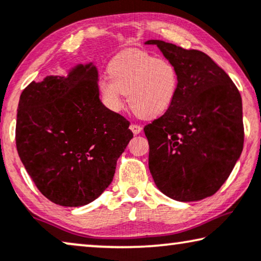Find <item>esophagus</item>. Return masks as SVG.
Masks as SVG:
<instances>
[{
	"mask_svg": "<svg viewBox=\"0 0 261 261\" xmlns=\"http://www.w3.org/2000/svg\"><path fill=\"white\" fill-rule=\"evenodd\" d=\"M129 128H130V130L133 132L134 134H139L140 132H141V126H140V124H138V123H130V126H129Z\"/></svg>",
	"mask_w": 261,
	"mask_h": 261,
	"instance_id": "obj_1",
	"label": "esophagus"
}]
</instances>
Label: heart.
<instances>
[{
  "mask_svg": "<svg viewBox=\"0 0 261 261\" xmlns=\"http://www.w3.org/2000/svg\"><path fill=\"white\" fill-rule=\"evenodd\" d=\"M109 77L101 79L99 89L103 103L120 111L123 94L140 118L154 119L168 111L179 89L176 67L166 59L129 49L119 53L108 65Z\"/></svg>",
  "mask_w": 261,
  "mask_h": 261,
  "instance_id": "1",
  "label": "heart"
}]
</instances>
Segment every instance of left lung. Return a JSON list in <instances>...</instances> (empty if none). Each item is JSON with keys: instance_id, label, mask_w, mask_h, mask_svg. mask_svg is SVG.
Here are the masks:
<instances>
[{"instance_id": "8db88e82", "label": "left lung", "mask_w": 261, "mask_h": 261, "mask_svg": "<svg viewBox=\"0 0 261 261\" xmlns=\"http://www.w3.org/2000/svg\"><path fill=\"white\" fill-rule=\"evenodd\" d=\"M146 44H156L179 73L171 108L143 128L150 174L169 198L198 201L217 193L243 152L240 93L205 53L160 40Z\"/></svg>"}]
</instances>
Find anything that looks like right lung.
Wrapping results in <instances>:
<instances>
[{
  "label": "right lung",
  "mask_w": 261,
  "mask_h": 261,
  "mask_svg": "<svg viewBox=\"0 0 261 261\" xmlns=\"http://www.w3.org/2000/svg\"><path fill=\"white\" fill-rule=\"evenodd\" d=\"M97 70L77 66L63 76L29 84L17 108L16 148L34 184L66 207L92 202L109 186L133 133L105 107Z\"/></svg>",
  "instance_id": "right-lung-1"
}]
</instances>
